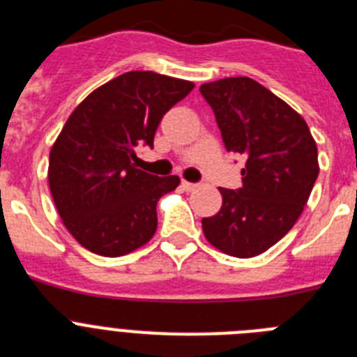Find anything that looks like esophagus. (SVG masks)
Masks as SVG:
<instances>
[{
  "mask_svg": "<svg viewBox=\"0 0 357 357\" xmlns=\"http://www.w3.org/2000/svg\"><path fill=\"white\" fill-rule=\"evenodd\" d=\"M182 188L185 189V191H195V189L198 188L197 184H193V182H188V181H182Z\"/></svg>",
  "mask_w": 357,
  "mask_h": 357,
  "instance_id": "1",
  "label": "esophagus"
}]
</instances>
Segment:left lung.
Listing matches in <instances>:
<instances>
[{"label":"left lung","instance_id":"1","mask_svg":"<svg viewBox=\"0 0 357 357\" xmlns=\"http://www.w3.org/2000/svg\"><path fill=\"white\" fill-rule=\"evenodd\" d=\"M227 151L245 157L243 188H220L222 209L202 220L214 248L254 257L288 234L317 182L318 150L307 123L284 100L248 77L200 87Z\"/></svg>","mask_w":357,"mask_h":357}]
</instances>
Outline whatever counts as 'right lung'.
Instances as JSON below:
<instances>
[{"mask_svg":"<svg viewBox=\"0 0 357 357\" xmlns=\"http://www.w3.org/2000/svg\"><path fill=\"white\" fill-rule=\"evenodd\" d=\"M193 87L153 71H128L73 110L50 151L48 182L62 223L82 247L119 257L153 238L157 202L181 178L135 168V148L153 146L162 116Z\"/></svg>","mask_w":357,"mask_h":357,"instance_id":"obj_1","label":"right lung"}]
</instances>
